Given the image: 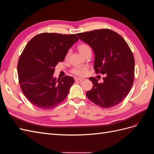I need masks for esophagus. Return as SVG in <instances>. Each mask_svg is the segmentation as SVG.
Here are the masks:
<instances>
[{
    "label": "esophagus",
    "instance_id": "34e87169",
    "mask_svg": "<svg viewBox=\"0 0 154 154\" xmlns=\"http://www.w3.org/2000/svg\"><path fill=\"white\" fill-rule=\"evenodd\" d=\"M83 80H84V78H78V77H74V80H75V81H82Z\"/></svg>",
    "mask_w": 154,
    "mask_h": 154
}]
</instances>
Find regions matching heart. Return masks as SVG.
Returning a JSON list of instances; mask_svg holds the SVG:
<instances>
[{
	"label": "heart",
	"mask_w": 154,
	"mask_h": 154,
	"mask_svg": "<svg viewBox=\"0 0 154 154\" xmlns=\"http://www.w3.org/2000/svg\"><path fill=\"white\" fill-rule=\"evenodd\" d=\"M78 50L80 53L83 55L87 51H91V49L89 45L87 44H81L78 46ZM69 51H68L66 54V58H67L69 55ZM88 68L87 67H74L71 72L72 74L79 76H83L87 74L88 72Z\"/></svg>",
	"instance_id": "obj_1"
}]
</instances>
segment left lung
I'll return each instance as SVG.
<instances>
[{"label": "left lung", "mask_w": 154, "mask_h": 154, "mask_svg": "<svg viewBox=\"0 0 154 154\" xmlns=\"http://www.w3.org/2000/svg\"><path fill=\"white\" fill-rule=\"evenodd\" d=\"M89 45L95 54L96 73L106 74L103 83L91 77L93 87L86 92L93 103L103 108L120 103L128 95L134 80L135 61L123 37L109 29H96L76 34Z\"/></svg>", "instance_id": "left-lung-1"}]
</instances>
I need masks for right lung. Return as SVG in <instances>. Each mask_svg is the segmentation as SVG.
<instances>
[{
  "instance_id": "obj_1",
  "label": "right lung",
  "mask_w": 154,
  "mask_h": 154,
  "mask_svg": "<svg viewBox=\"0 0 154 154\" xmlns=\"http://www.w3.org/2000/svg\"><path fill=\"white\" fill-rule=\"evenodd\" d=\"M75 35L44 32L27 44L18 62L21 90L31 103L41 109L57 106L66 98L74 78L53 77L55 66L62 62L69 48L76 42Z\"/></svg>"
}]
</instances>
